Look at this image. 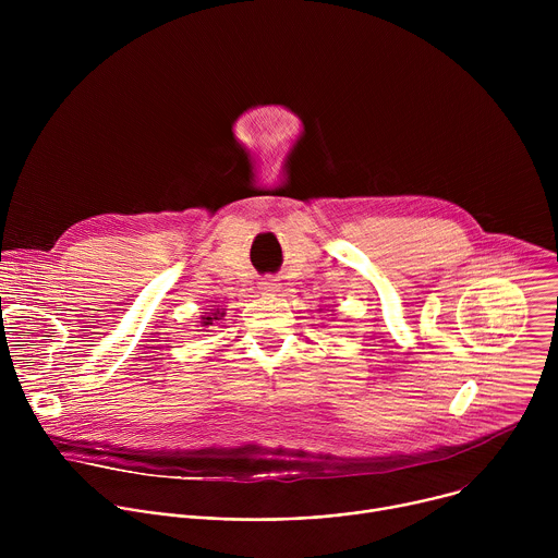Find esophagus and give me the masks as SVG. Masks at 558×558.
I'll return each instance as SVG.
<instances>
[{
  "label": "esophagus",
  "mask_w": 558,
  "mask_h": 558,
  "mask_svg": "<svg viewBox=\"0 0 558 558\" xmlns=\"http://www.w3.org/2000/svg\"><path fill=\"white\" fill-rule=\"evenodd\" d=\"M278 287H280V284H278V280H276V278H271V276L260 280V289H263L265 293H274V291H278Z\"/></svg>",
  "instance_id": "obj_1"
}]
</instances>
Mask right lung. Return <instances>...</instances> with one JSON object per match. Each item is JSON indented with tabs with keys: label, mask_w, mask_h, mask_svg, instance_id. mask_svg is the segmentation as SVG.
<instances>
[{
	"label": "right lung",
	"mask_w": 558,
	"mask_h": 558,
	"mask_svg": "<svg viewBox=\"0 0 558 558\" xmlns=\"http://www.w3.org/2000/svg\"><path fill=\"white\" fill-rule=\"evenodd\" d=\"M222 315H225V313H220V311H216V313H211V315H207V317H203V325H214V320H222Z\"/></svg>",
	"instance_id": "add662e5"
}]
</instances>
